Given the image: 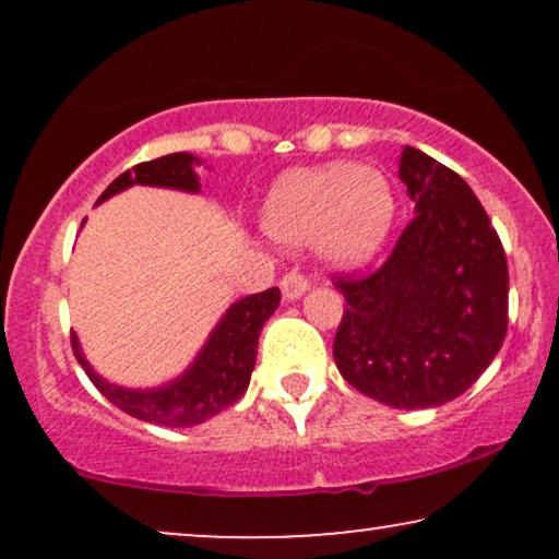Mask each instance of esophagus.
<instances>
[{"mask_svg": "<svg viewBox=\"0 0 559 559\" xmlns=\"http://www.w3.org/2000/svg\"><path fill=\"white\" fill-rule=\"evenodd\" d=\"M280 289H282V297H285V300H297V297H302L305 293H308L310 282L302 272L293 270V272H287L285 277H282Z\"/></svg>", "mask_w": 559, "mask_h": 559, "instance_id": "34e87169", "label": "esophagus"}]
</instances>
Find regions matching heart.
I'll return each mask as SVG.
<instances>
[{
    "instance_id": "obj_1",
    "label": "heart",
    "mask_w": 559,
    "mask_h": 559,
    "mask_svg": "<svg viewBox=\"0 0 559 559\" xmlns=\"http://www.w3.org/2000/svg\"><path fill=\"white\" fill-rule=\"evenodd\" d=\"M394 218L396 193L386 175L350 163L289 170L262 205L266 236L282 247L316 243L338 266H358L377 257Z\"/></svg>"
}]
</instances>
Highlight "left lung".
I'll use <instances>...</instances> for the list:
<instances>
[{
    "mask_svg": "<svg viewBox=\"0 0 559 559\" xmlns=\"http://www.w3.org/2000/svg\"><path fill=\"white\" fill-rule=\"evenodd\" d=\"M400 178L415 218L377 272L335 280L348 308L333 358L371 400L427 409L461 396L499 354L509 270L499 234L461 175L404 147Z\"/></svg>",
    "mask_w": 559,
    "mask_h": 559,
    "instance_id": "1",
    "label": "left lung"
}]
</instances>
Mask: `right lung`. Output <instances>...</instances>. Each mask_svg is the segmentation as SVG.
Segmentation results:
<instances>
[{
  "instance_id": "right-lung-1",
  "label": "right lung",
  "mask_w": 559,
  "mask_h": 559,
  "mask_svg": "<svg viewBox=\"0 0 559 559\" xmlns=\"http://www.w3.org/2000/svg\"><path fill=\"white\" fill-rule=\"evenodd\" d=\"M203 159L188 152H173V155L150 159V163L134 165L132 170L121 173L109 188L104 190L98 203L109 201L111 195L132 186L170 188L182 193H198L195 165ZM280 305V289H264L259 295H249L234 302L213 328L205 346L198 350L193 364L180 373L178 379L167 381L163 386L152 389H129L106 381L102 373L94 371L88 358L83 356L79 335L71 333L73 354L94 381V386L127 415L142 423L165 425V427H193L201 425L221 409L231 407L247 392L251 371L257 364L259 333Z\"/></svg>"
}]
</instances>
